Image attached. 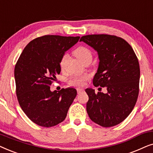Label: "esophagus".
I'll use <instances>...</instances> for the list:
<instances>
[{
	"label": "esophagus",
	"mask_w": 153,
	"mask_h": 153,
	"mask_svg": "<svg viewBox=\"0 0 153 153\" xmlns=\"http://www.w3.org/2000/svg\"><path fill=\"white\" fill-rule=\"evenodd\" d=\"M76 91H77V93H78V94H79V93H82V92L84 91V90H83V88H77Z\"/></svg>",
	"instance_id": "esophagus-1"
}]
</instances>
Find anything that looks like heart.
<instances>
[{
    "instance_id": "1",
    "label": "heart",
    "mask_w": 153,
    "mask_h": 153,
    "mask_svg": "<svg viewBox=\"0 0 153 153\" xmlns=\"http://www.w3.org/2000/svg\"><path fill=\"white\" fill-rule=\"evenodd\" d=\"M74 54L77 59H79L81 62L84 63L86 61H91L92 60V53L90 49L87 47H77L74 51ZM68 58V54H64L60 60V67L63 68L67 59ZM88 79L87 76H74L71 77L69 80V83L72 85H82L84 84L85 81Z\"/></svg>"
}]
</instances>
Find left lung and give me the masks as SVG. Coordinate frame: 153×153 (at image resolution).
I'll return each mask as SVG.
<instances>
[{
	"mask_svg": "<svg viewBox=\"0 0 153 153\" xmlns=\"http://www.w3.org/2000/svg\"><path fill=\"white\" fill-rule=\"evenodd\" d=\"M80 41L97 52L100 62L93 83L107 91L95 93L93 88L85 89L89 97L88 114L100 126H115L130 114L137 102L140 79L138 58L131 46L115 35H88Z\"/></svg>",
	"mask_w": 153,
	"mask_h": 153,
	"instance_id": "1",
	"label": "left lung"
}]
</instances>
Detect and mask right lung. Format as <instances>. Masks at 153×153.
<instances>
[{
    "mask_svg": "<svg viewBox=\"0 0 153 153\" xmlns=\"http://www.w3.org/2000/svg\"><path fill=\"white\" fill-rule=\"evenodd\" d=\"M80 37L45 35L30 42L14 68L16 93L19 105L28 118L45 127L62 122L76 96L73 88L51 91L50 85L60 72L65 53Z\"/></svg>",
    "mask_w": 153,
    "mask_h": 153,
    "instance_id": "obj_1",
    "label": "right lung"
}]
</instances>
